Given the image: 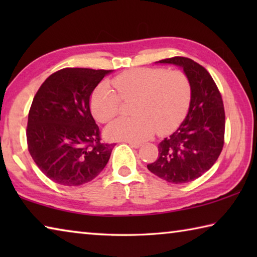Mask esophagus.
<instances>
[{
	"label": "esophagus",
	"mask_w": 257,
	"mask_h": 257,
	"mask_svg": "<svg viewBox=\"0 0 257 257\" xmlns=\"http://www.w3.org/2000/svg\"><path fill=\"white\" fill-rule=\"evenodd\" d=\"M125 143H128V144L132 146V147H134V149H139V147L142 146V144L141 143H138V142H125Z\"/></svg>",
	"instance_id": "esophagus-1"
}]
</instances>
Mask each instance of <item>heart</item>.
I'll use <instances>...</instances> for the list:
<instances>
[{
    "label": "heart",
    "instance_id": "obj_1",
    "mask_svg": "<svg viewBox=\"0 0 257 257\" xmlns=\"http://www.w3.org/2000/svg\"><path fill=\"white\" fill-rule=\"evenodd\" d=\"M106 84L99 85L90 97L95 118L106 123L120 114L123 103L133 102L132 118L115 120L106 135L116 141L141 142L170 133L181 123L191 101V82L181 70L137 68L124 71Z\"/></svg>",
    "mask_w": 257,
    "mask_h": 257
}]
</instances>
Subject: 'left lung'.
<instances>
[{
    "label": "left lung",
    "mask_w": 257,
    "mask_h": 257,
    "mask_svg": "<svg viewBox=\"0 0 257 257\" xmlns=\"http://www.w3.org/2000/svg\"><path fill=\"white\" fill-rule=\"evenodd\" d=\"M184 68L191 82L189 111L180 127L159 146L147 169L168 182L186 184L204 175L216 162L224 145L225 113L222 96L205 68L185 56L160 60Z\"/></svg>",
    "instance_id": "1"
}]
</instances>
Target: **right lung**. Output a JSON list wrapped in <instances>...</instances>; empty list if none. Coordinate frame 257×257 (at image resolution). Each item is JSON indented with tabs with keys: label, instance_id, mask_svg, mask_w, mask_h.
Wrapping results in <instances>:
<instances>
[{
	"label": "right lung",
	"instance_id": "obj_1",
	"mask_svg": "<svg viewBox=\"0 0 257 257\" xmlns=\"http://www.w3.org/2000/svg\"><path fill=\"white\" fill-rule=\"evenodd\" d=\"M111 70L64 68L46 78L28 114L27 145L52 181L80 186L105 168L114 144L103 143L90 113V95Z\"/></svg>",
	"mask_w": 257,
	"mask_h": 257
}]
</instances>
